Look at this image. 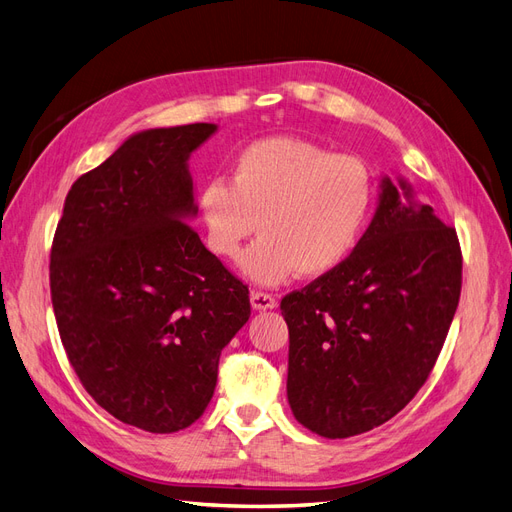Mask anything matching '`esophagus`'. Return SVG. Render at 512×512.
Wrapping results in <instances>:
<instances>
[{"mask_svg": "<svg viewBox=\"0 0 512 512\" xmlns=\"http://www.w3.org/2000/svg\"><path fill=\"white\" fill-rule=\"evenodd\" d=\"M250 301H252V307L254 309H273L277 305V299L273 297L271 292H262V290H252L250 292Z\"/></svg>", "mask_w": 512, "mask_h": 512, "instance_id": "34e87169", "label": "esophagus"}]
</instances>
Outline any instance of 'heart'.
Listing matches in <instances>:
<instances>
[{
  "label": "heart",
  "instance_id": "heart-1",
  "mask_svg": "<svg viewBox=\"0 0 512 512\" xmlns=\"http://www.w3.org/2000/svg\"><path fill=\"white\" fill-rule=\"evenodd\" d=\"M374 200V175L361 158L305 138L271 136L232 160L228 181L205 183L196 205L215 256L237 258L258 230L262 239L241 267L260 284H280L292 273L320 277L342 265Z\"/></svg>",
  "mask_w": 512,
  "mask_h": 512
}]
</instances>
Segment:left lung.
<instances>
[{
  "label": "left lung",
  "instance_id": "8db88e82",
  "mask_svg": "<svg viewBox=\"0 0 512 512\" xmlns=\"http://www.w3.org/2000/svg\"><path fill=\"white\" fill-rule=\"evenodd\" d=\"M457 230L408 183L382 181L352 254L282 299L288 404L322 438L359 436L404 410L436 365L461 294Z\"/></svg>",
  "mask_w": 512,
  "mask_h": 512
}]
</instances>
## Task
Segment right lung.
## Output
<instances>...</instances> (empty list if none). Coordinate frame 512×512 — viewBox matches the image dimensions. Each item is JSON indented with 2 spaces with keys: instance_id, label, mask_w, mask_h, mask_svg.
Wrapping results in <instances>:
<instances>
[{
  "instance_id": "right-lung-1",
  "label": "right lung",
  "mask_w": 512,
  "mask_h": 512,
  "mask_svg": "<svg viewBox=\"0 0 512 512\" xmlns=\"http://www.w3.org/2000/svg\"><path fill=\"white\" fill-rule=\"evenodd\" d=\"M213 123L145 130L72 183L51 245L61 344L96 404L151 433L190 427L250 290L185 222L190 153Z\"/></svg>"
}]
</instances>
